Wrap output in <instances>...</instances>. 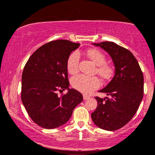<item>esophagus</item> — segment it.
<instances>
[{
	"label": "esophagus",
	"instance_id": "esophagus-1",
	"mask_svg": "<svg viewBox=\"0 0 155 155\" xmlns=\"http://www.w3.org/2000/svg\"><path fill=\"white\" fill-rule=\"evenodd\" d=\"M83 98H84V100H88V99L90 98V97H89V96H87V95H84Z\"/></svg>",
	"mask_w": 155,
	"mask_h": 155
}]
</instances>
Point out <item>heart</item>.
I'll return each instance as SVG.
<instances>
[{"instance_id": "heart-1", "label": "heart", "mask_w": 155, "mask_h": 155, "mask_svg": "<svg viewBox=\"0 0 155 155\" xmlns=\"http://www.w3.org/2000/svg\"><path fill=\"white\" fill-rule=\"evenodd\" d=\"M88 58L97 65L96 71L105 79H109L113 74V68L106 63V57L102 51L98 49H91L87 51ZM80 55L77 51H74L67 60V69L70 74H74L79 71ZM72 85L74 88L82 93L89 94L101 86L99 79L95 76L78 75L72 79Z\"/></svg>"}]
</instances>
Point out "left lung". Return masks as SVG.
<instances>
[{
  "instance_id": "1",
  "label": "left lung",
  "mask_w": 155,
  "mask_h": 155,
  "mask_svg": "<svg viewBox=\"0 0 155 155\" xmlns=\"http://www.w3.org/2000/svg\"><path fill=\"white\" fill-rule=\"evenodd\" d=\"M107 51L114 64L113 79L95 97L97 106L91 117L95 125L108 131L125 125L136 114L143 96V76L138 61L125 48L111 41L93 44Z\"/></svg>"
}]
</instances>
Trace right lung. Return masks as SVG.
<instances>
[{"instance_id":"add662e5","label":"right lung","mask_w":155,"mask_h":155,"mask_svg":"<svg viewBox=\"0 0 155 155\" xmlns=\"http://www.w3.org/2000/svg\"><path fill=\"white\" fill-rule=\"evenodd\" d=\"M79 43L56 40L39 47L30 57L22 75L21 98L32 120L46 129L66 123L83 101L77 90L69 89L67 60ZM68 90L61 97L58 91Z\"/></svg>"}]
</instances>
